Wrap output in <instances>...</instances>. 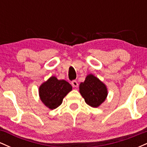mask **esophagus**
I'll return each instance as SVG.
<instances>
[{
	"mask_svg": "<svg viewBox=\"0 0 147 147\" xmlns=\"http://www.w3.org/2000/svg\"><path fill=\"white\" fill-rule=\"evenodd\" d=\"M71 84H72V87H74V88H77V87H78V83H77V81H75V80L72 81Z\"/></svg>",
	"mask_w": 147,
	"mask_h": 147,
	"instance_id": "obj_1",
	"label": "esophagus"
}]
</instances>
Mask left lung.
<instances>
[{
  "mask_svg": "<svg viewBox=\"0 0 147 147\" xmlns=\"http://www.w3.org/2000/svg\"><path fill=\"white\" fill-rule=\"evenodd\" d=\"M79 92L88 105L98 107L105 100L108 92L106 86L92 75H88L79 85Z\"/></svg>",
  "mask_w": 147,
  "mask_h": 147,
  "instance_id": "8db88e82",
  "label": "left lung"
}]
</instances>
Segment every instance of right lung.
Returning <instances> with one entry per match:
<instances>
[{
    "label": "right lung",
    "instance_id": "add662e5",
    "mask_svg": "<svg viewBox=\"0 0 147 147\" xmlns=\"http://www.w3.org/2000/svg\"><path fill=\"white\" fill-rule=\"evenodd\" d=\"M71 90L72 86L66 81L51 77L40 86L39 96L43 104L53 110L61 104L64 97Z\"/></svg>",
    "mask_w": 147,
    "mask_h": 147
}]
</instances>
